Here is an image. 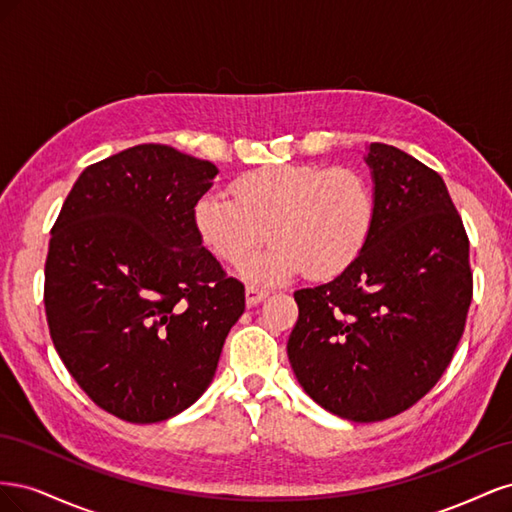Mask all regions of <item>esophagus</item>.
I'll return each mask as SVG.
<instances>
[{
	"label": "esophagus",
	"mask_w": 512,
	"mask_h": 512,
	"mask_svg": "<svg viewBox=\"0 0 512 512\" xmlns=\"http://www.w3.org/2000/svg\"><path fill=\"white\" fill-rule=\"evenodd\" d=\"M269 297V290L267 288H260V286H254V284H250L245 288V303L250 305V307H254V305H258L262 299H267Z\"/></svg>",
	"instance_id": "obj_1"
}]
</instances>
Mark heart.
I'll list each match as a JSON object with an SVG mask.
<instances>
[{"label":"heart","mask_w":512,"mask_h":512,"mask_svg":"<svg viewBox=\"0 0 512 512\" xmlns=\"http://www.w3.org/2000/svg\"><path fill=\"white\" fill-rule=\"evenodd\" d=\"M235 198L211 190L192 209L194 228L228 265H243L271 235L275 243L250 265V275L284 280L305 273L333 280L348 271L376 224V194L354 168L267 164L237 177Z\"/></svg>","instance_id":"b5f03b06"}]
</instances>
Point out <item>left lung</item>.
Here are the masks:
<instances>
[{
	"label": "left lung",
	"instance_id": "left-lung-1",
	"mask_svg": "<svg viewBox=\"0 0 512 512\" xmlns=\"http://www.w3.org/2000/svg\"><path fill=\"white\" fill-rule=\"evenodd\" d=\"M376 224L354 265L294 292L288 359L318 406L354 423L425 397L451 363L472 303L470 241L442 177L371 143Z\"/></svg>",
	"mask_w": 512,
	"mask_h": 512
}]
</instances>
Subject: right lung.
Masks as SVG:
<instances>
[{
	"label": "right lung",
	"mask_w": 512,
	"mask_h": 512,
	"mask_svg": "<svg viewBox=\"0 0 512 512\" xmlns=\"http://www.w3.org/2000/svg\"><path fill=\"white\" fill-rule=\"evenodd\" d=\"M218 168L168 145L87 166L51 230V339L96 406L160 423L207 391L245 288L203 247L192 209Z\"/></svg>",
	"instance_id": "1"
}]
</instances>
